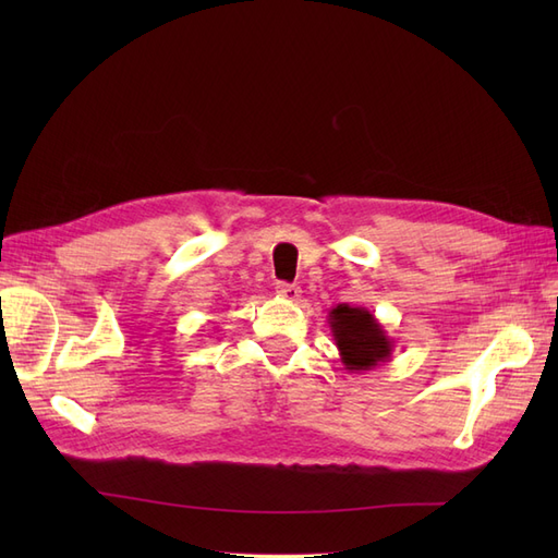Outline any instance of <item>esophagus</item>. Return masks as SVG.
Instances as JSON below:
<instances>
[{
	"label": "esophagus",
	"mask_w": 558,
	"mask_h": 558,
	"mask_svg": "<svg viewBox=\"0 0 558 558\" xmlns=\"http://www.w3.org/2000/svg\"><path fill=\"white\" fill-rule=\"evenodd\" d=\"M277 293H279V298H283V300L295 302V300H300V293H302V289H300V286H295V283H286V281H279V283H277Z\"/></svg>",
	"instance_id": "esophagus-1"
}]
</instances>
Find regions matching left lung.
Instances as JSON below:
<instances>
[{"label": "left lung", "instance_id": "1", "mask_svg": "<svg viewBox=\"0 0 558 558\" xmlns=\"http://www.w3.org/2000/svg\"><path fill=\"white\" fill-rule=\"evenodd\" d=\"M328 324L349 373H365L391 361L396 344L375 314H369L365 307H351L342 302L328 312Z\"/></svg>", "mask_w": 558, "mask_h": 558}]
</instances>
